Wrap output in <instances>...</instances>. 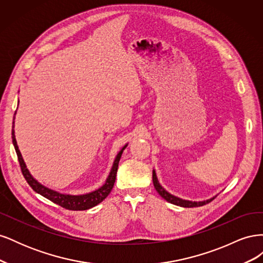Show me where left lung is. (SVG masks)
Returning <instances> with one entry per match:
<instances>
[{"instance_id":"left-lung-1","label":"left lung","mask_w":263,"mask_h":263,"mask_svg":"<svg viewBox=\"0 0 263 263\" xmlns=\"http://www.w3.org/2000/svg\"><path fill=\"white\" fill-rule=\"evenodd\" d=\"M153 182H154V185H155V189L157 190V192L159 193V195H160L162 198H164V200L166 202H169L171 204H174V205H178V206H181V208H197V206H203L205 204H208L210 202H212L215 197H212V198H209V200L206 201H200V202H195V201H189V200H183V198H180L178 196H174L172 194H170L168 191H165L164 187L161 186L160 183H159L158 181V178H157V174H156V171L155 169L153 170Z\"/></svg>"}]
</instances>
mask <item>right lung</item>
Listing matches in <instances>:
<instances>
[{
  "label": "right lung",
  "mask_w": 263,
  "mask_h": 263,
  "mask_svg": "<svg viewBox=\"0 0 263 263\" xmlns=\"http://www.w3.org/2000/svg\"><path fill=\"white\" fill-rule=\"evenodd\" d=\"M15 115H16V112H15ZM15 115H14V118H13V126H12V128H13L12 129L13 145H14L15 150H16V154H17V158H18L23 176H24V178L26 179L27 183L30 185V187L35 191V192L43 195L46 198H48L49 201L53 202L54 204L60 205L61 208L66 209V210H70V211L89 210V209L94 208V206H97L98 204H100L103 200H105L106 196L110 193V191H112V189L114 186L115 179H116V173H117V168H118V163H119V159H121L124 149L127 147V145H128V144H126L121 149V151H119V153L116 155L115 160L113 162L112 169H110V171H109L108 177H107L104 184H103L101 187L97 189L95 191H92V192H90V193H85V194H79V195L63 194V193L57 192V191L51 190L49 187L43 185L42 183H39L33 176H31L30 172L28 171L25 162H24V159L22 157L21 151L18 149L16 138H15V132H14Z\"/></svg>",
  "instance_id": "right-lung-1"
}]
</instances>
